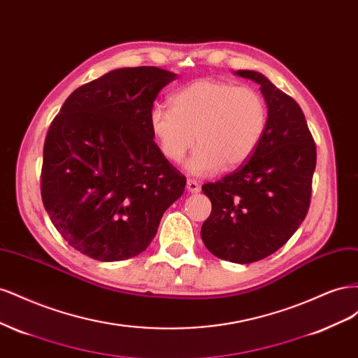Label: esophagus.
I'll return each mask as SVG.
<instances>
[{"label": "esophagus", "mask_w": 358, "mask_h": 358, "mask_svg": "<svg viewBox=\"0 0 358 358\" xmlns=\"http://www.w3.org/2000/svg\"><path fill=\"white\" fill-rule=\"evenodd\" d=\"M187 189H188L189 192H192V194H196V192H200V185H199V183H197L196 180L188 179V180H187Z\"/></svg>", "instance_id": "34e87169"}]
</instances>
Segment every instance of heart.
<instances>
[{
  "label": "heart",
  "mask_w": 358,
  "mask_h": 358,
  "mask_svg": "<svg viewBox=\"0 0 358 358\" xmlns=\"http://www.w3.org/2000/svg\"><path fill=\"white\" fill-rule=\"evenodd\" d=\"M267 104L249 86L199 79L171 96V106L155 104L149 128L161 154L179 162L199 142L187 162L196 176L234 170L254 155L267 128Z\"/></svg>",
  "instance_id": "1"
}]
</instances>
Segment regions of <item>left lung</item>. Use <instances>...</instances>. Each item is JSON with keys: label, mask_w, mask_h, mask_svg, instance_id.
<instances>
[{"label": "left lung", "mask_w": 358, "mask_h": 358, "mask_svg": "<svg viewBox=\"0 0 358 358\" xmlns=\"http://www.w3.org/2000/svg\"><path fill=\"white\" fill-rule=\"evenodd\" d=\"M234 74L259 85L268 112L267 128L241 169L201 187L212 201L201 239L215 257L248 264L276 252L305 220L317 148L305 115L289 95L258 71Z\"/></svg>", "instance_id": "1"}]
</instances>
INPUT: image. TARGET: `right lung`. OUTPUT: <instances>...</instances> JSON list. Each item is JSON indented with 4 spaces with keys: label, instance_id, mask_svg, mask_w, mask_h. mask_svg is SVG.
Returning <instances> with one entry per match:
<instances>
[{
    "label": "right lung",
    "instance_id": "right-lung-1",
    "mask_svg": "<svg viewBox=\"0 0 358 358\" xmlns=\"http://www.w3.org/2000/svg\"><path fill=\"white\" fill-rule=\"evenodd\" d=\"M178 74L125 67L76 90L45 140L41 200L70 246L99 262L138 255L185 189L149 128L158 92Z\"/></svg>",
    "mask_w": 358,
    "mask_h": 358
}]
</instances>
